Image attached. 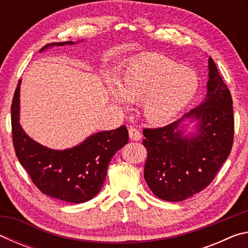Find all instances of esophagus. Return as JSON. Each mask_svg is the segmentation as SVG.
Here are the masks:
<instances>
[{"instance_id": "esophagus-1", "label": "esophagus", "mask_w": 248, "mask_h": 248, "mask_svg": "<svg viewBox=\"0 0 248 248\" xmlns=\"http://www.w3.org/2000/svg\"><path fill=\"white\" fill-rule=\"evenodd\" d=\"M129 138L133 141H139L141 139V132L140 130L136 128H129Z\"/></svg>"}]
</instances>
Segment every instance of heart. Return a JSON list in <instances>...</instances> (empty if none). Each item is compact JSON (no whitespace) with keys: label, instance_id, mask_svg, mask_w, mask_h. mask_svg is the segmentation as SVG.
I'll list each match as a JSON object with an SVG mask.
<instances>
[{"label":"heart","instance_id":"b5f03b06","mask_svg":"<svg viewBox=\"0 0 248 248\" xmlns=\"http://www.w3.org/2000/svg\"><path fill=\"white\" fill-rule=\"evenodd\" d=\"M198 78L165 58L144 57L129 62L124 70V84L118 78L108 82L112 102L128 106L142 100L146 118L155 123L170 119L194 98Z\"/></svg>","mask_w":248,"mask_h":248}]
</instances>
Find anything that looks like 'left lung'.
<instances>
[{
	"instance_id": "1",
	"label": "left lung",
	"mask_w": 248,
	"mask_h": 248,
	"mask_svg": "<svg viewBox=\"0 0 248 248\" xmlns=\"http://www.w3.org/2000/svg\"><path fill=\"white\" fill-rule=\"evenodd\" d=\"M204 102L182 119L159 128H144V179L159 199L183 201L207 188L231 153L234 138L233 100L215 61L209 58ZM184 118L200 121L197 133L184 136Z\"/></svg>"
}]
</instances>
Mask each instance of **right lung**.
<instances>
[{"label": "right lung", "mask_w": 248, "mask_h": 248, "mask_svg": "<svg viewBox=\"0 0 248 248\" xmlns=\"http://www.w3.org/2000/svg\"><path fill=\"white\" fill-rule=\"evenodd\" d=\"M73 45L72 41L45 46ZM19 86L12 102V134L16 156L31 176L35 186L52 198L71 203H82L98 194L107 175L111 157L128 143L124 125L102 131L72 149L56 151L31 139L19 124Z\"/></svg>", "instance_id": "right-lung-1"}]
</instances>
